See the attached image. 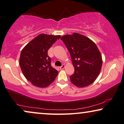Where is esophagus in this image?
<instances>
[{
  "mask_svg": "<svg viewBox=\"0 0 124 124\" xmlns=\"http://www.w3.org/2000/svg\"><path fill=\"white\" fill-rule=\"evenodd\" d=\"M65 65H62V66H61L59 67V69H61V70H62V69H63L64 68H65Z\"/></svg>",
  "mask_w": 124,
  "mask_h": 124,
  "instance_id": "obj_1",
  "label": "esophagus"
}]
</instances>
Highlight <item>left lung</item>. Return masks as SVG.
<instances>
[{
    "mask_svg": "<svg viewBox=\"0 0 124 124\" xmlns=\"http://www.w3.org/2000/svg\"><path fill=\"white\" fill-rule=\"evenodd\" d=\"M61 39L69 51L74 73L70 77L73 84L84 87L94 82L101 71L102 59L97 45L89 38L74 32Z\"/></svg>",
    "mask_w": 124,
    "mask_h": 124,
    "instance_id": "obj_1",
    "label": "left lung"
}]
</instances>
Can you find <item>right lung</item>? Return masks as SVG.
<instances>
[{
	"mask_svg": "<svg viewBox=\"0 0 124 124\" xmlns=\"http://www.w3.org/2000/svg\"><path fill=\"white\" fill-rule=\"evenodd\" d=\"M60 38V35L40 34L22 50L20 69L26 79L34 86L46 87L57 77L58 71L51 66L47 51Z\"/></svg>",
	"mask_w": 124,
	"mask_h": 124,
	"instance_id": "1",
	"label": "right lung"
}]
</instances>
